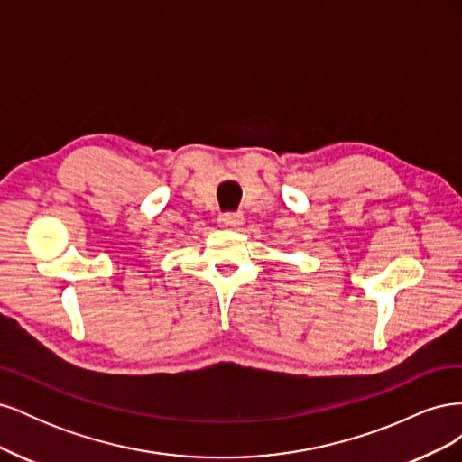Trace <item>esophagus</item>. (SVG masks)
I'll use <instances>...</instances> for the list:
<instances>
[{
	"mask_svg": "<svg viewBox=\"0 0 462 462\" xmlns=\"http://www.w3.org/2000/svg\"><path fill=\"white\" fill-rule=\"evenodd\" d=\"M217 221H219V227L223 229H239L243 226L245 217L243 214H221Z\"/></svg>",
	"mask_w": 462,
	"mask_h": 462,
	"instance_id": "34e87169",
	"label": "esophagus"
}]
</instances>
